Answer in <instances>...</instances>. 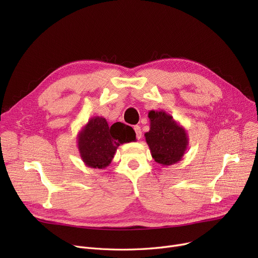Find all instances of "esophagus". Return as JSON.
I'll use <instances>...</instances> for the list:
<instances>
[{"instance_id":"1","label":"esophagus","mask_w":258,"mask_h":258,"mask_svg":"<svg viewBox=\"0 0 258 258\" xmlns=\"http://www.w3.org/2000/svg\"><path fill=\"white\" fill-rule=\"evenodd\" d=\"M134 130H135V133H136V137L137 139H141L142 138V131H141V127L136 125L134 126Z\"/></svg>"}]
</instances>
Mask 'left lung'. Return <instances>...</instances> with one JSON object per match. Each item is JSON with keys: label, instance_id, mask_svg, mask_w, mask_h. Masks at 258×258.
I'll use <instances>...</instances> for the list:
<instances>
[{"label": "left lung", "instance_id": "1", "mask_svg": "<svg viewBox=\"0 0 258 258\" xmlns=\"http://www.w3.org/2000/svg\"><path fill=\"white\" fill-rule=\"evenodd\" d=\"M150 131L144 134L152 157L162 166L178 163L185 155L189 139L186 130L165 111H151Z\"/></svg>", "mask_w": 258, "mask_h": 258}]
</instances>
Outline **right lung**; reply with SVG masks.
I'll return each instance as SVG.
<instances>
[{
    "mask_svg": "<svg viewBox=\"0 0 258 258\" xmlns=\"http://www.w3.org/2000/svg\"><path fill=\"white\" fill-rule=\"evenodd\" d=\"M136 141L134 130L121 122L113 125L103 117L95 116L77 135V147L86 166L102 169L111 164L118 146Z\"/></svg>",
    "mask_w": 258,
    "mask_h": 258,
    "instance_id": "add662e5",
    "label": "right lung"
}]
</instances>
